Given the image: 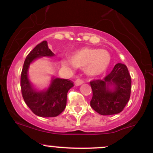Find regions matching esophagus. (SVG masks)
I'll return each mask as SVG.
<instances>
[{"label":"esophagus","mask_w":153,"mask_h":153,"mask_svg":"<svg viewBox=\"0 0 153 153\" xmlns=\"http://www.w3.org/2000/svg\"><path fill=\"white\" fill-rule=\"evenodd\" d=\"M83 83H84V81H83L82 79H81V78H78V79L75 80V86H79V85H81V84H82Z\"/></svg>","instance_id":"esophagus-1"}]
</instances>
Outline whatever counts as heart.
<instances>
[{"instance_id": "obj_1", "label": "heart", "mask_w": 153, "mask_h": 153, "mask_svg": "<svg viewBox=\"0 0 153 153\" xmlns=\"http://www.w3.org/2000/svg\"><path fill=\"white\" fill-rule=\"evenodd\" d=\"M69 58L73 65L84 68L86 73L90 76H98L105 72L111 62L110 55L107 51L93 48H82L74 51ZM62 63L66 67L71 65L67 61Z\"/></svg>"}]
</instances>
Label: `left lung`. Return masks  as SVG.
Listing matches in <instances>:
<instances>
[{
	"label": "left lung",
	"mask_w": 153,
	"mask_h": 153,
	"mask_svg": "<svg viewBox=\"0 0 153 153\" xmlns=\"http://www.w3.org/2000/svg\"><path fill=\"white\" fill-rule=\"evenodd\" d=\"M131 84V76L126 66L115 64L112 72L102 80L90 81L92 90L91 107L102 115L119 113L130 98ZM109 85L114 86L113 91L109 89Z\"/></svg>",
	"instance_id": "8db88e82"
}]
</instances>
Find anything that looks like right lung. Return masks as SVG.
Instances as JSON below:
<instances>
[{"mask_svg":"<svg viewBox=\"0 0 153 153\" xmlns=\"http://www.w3.org/2000/svg\"><path fill=\"white\" fill-rule=\"evenodd\" d=\"M53 55L47 41H42L28 54L21 72V89L23 98L32 112L40 117H56L60 115L67 105L68 91L74 86L70 80L61 78H53L46 91H37L31 85L28 78V69L31 63L38 58Z\"/></svg>","mask_w":153,"mask_h":153,"instance_id":"obj_1","label":"right lung"}]
</instances>
